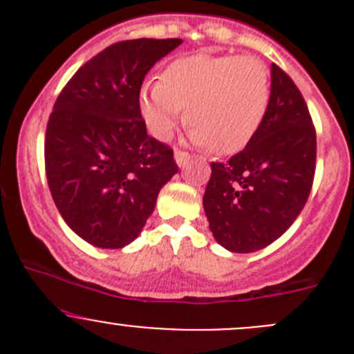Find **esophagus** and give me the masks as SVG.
I'll list each match as a JSON object with an SVG mask.
<instances>
[{"mask_svg": "<svg viewBox=\"0 0 354 354\" xmlns=\"http://www.w3.org/2000/svg\"><path fill=\"white\" fill-rule=\"evenodd\" d=\"M174 159H176L178 166L185 167L192 160V156L188 154V152H185V151H176V152H174Z\"/></svg>", "mask_w": 354, "mask_h": 354, "instance_id": "esophagus-1", "label": "esophagus"}]
</instances>
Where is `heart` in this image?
<instances>
[{"label": "heart", "instance_id": "heart-1", "mask_svg": "<svg viewBox=\"0 0 354 354\" xmlns=\"http://www.w3.org/2000/svg\"><path fill=\"white\" fill-rule=\"evenodd\" d=\"M270 102V71L262 59L195 55L167 66L162 80L142 88L140 109L154 137H169L185 121L192 140L217 154H234L259 131Z\"/></svg>", "mask_w": 354, "mask_h": 354}]
</instances>
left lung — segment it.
Listing matches in <instances>:
<instances>
[{
    "mask_svg": "<svg viewBox=\"0 0 354 354\" xmlns=\"http://www.w3.org/2000/svg\"><path fill=\"white\" fill-rule=\"evenodd\" d=\"M317 133L301 92L272 63L270 102L255 137L227 162H212L203 194L209 227L230 252L250 253L295 223L315 176Z\"/></svg>",
    "mask_w": 354,
    "mask_h": 354,
    "instance_id": "1",
    "label": "left lung"
}]
</instances>
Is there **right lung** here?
Segmentation results:
<instances>
[{
    "label": "right lung",
    "mask_w": 354,
    "mask_h": 354,
    "mask_svg": "<svg viewBox=\"0 0 354 354\" xmlns=\"http://www.w3.org/2000/svg\"><path fill=\"white\" fill-rule=\"evenodd\" d=\"M181 42H114L78 68L56 99L46 128V176L62 217L87 243H131L178 173L173 149L147 133L140 88Z\"/></svg>",
    "instance_id": "1"
}]
</instances>
